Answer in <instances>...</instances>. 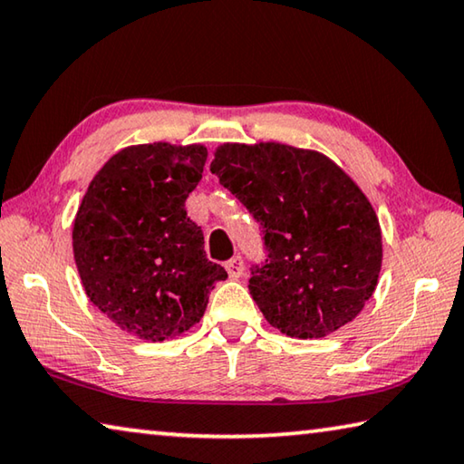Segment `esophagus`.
Listing matches in <instances>:
<instances>
[{
	"label": "esophagus",
	"mask_w": 464,
	"mask_h": 464,
	"mask_svg": "<svg viewBox=\"0 0 464 464\" xmlns=\"http://www.w3.org/2000/svg\"><path fill=\"white\" fill-rule=\"evenodd\" d=\"M225 268H227V274H229V278H241L243 268H246V266H243V260L239 256H235L225 264Z\"/></svg>",
	"instance_id": "esophagus-1"
}]
</instances>
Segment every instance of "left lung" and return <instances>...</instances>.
<instances>
[{
  "mask_svg": "<svg viewBox=\"0 0 464 464\" xmlns=\"http://www.w3.org/2000/svg\"><path fill=\"white\" fill-rule=\"evenodd\" d=\"M210 171L264 227L266 264L249 278L266 321L325 337L372 296L382 235L371 200L327 155L285 143H223Z\"/></svg>",
  "mask_w": 464,
  "mask_h": 464,
  "instance_id": "left-lung-1",
  "label": "left lung"
}]
</instances>
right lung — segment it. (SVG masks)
Returning <instances> with one entry per match:
<instances>
[{"label":"right lung","mask_w":464,"mask_h":464,"mask_svg":"<svg viewBox=\"0 0 464 464\" xmlns=\"http://www.w3.org/2000/svg\"><path fill=\"white\" fill-rule=\"evenodd\" d=\"M207 147L145 143L102 166L73 221V256L85 295L122 332L147 342L182 335L225 280L207 260L184 202L202 179Z\"/></svg>","instance_id":"right-lung-1"}]
</instances>
